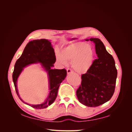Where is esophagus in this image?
<instances>
[{"label": "esophagus", "instance_id": "1", "mask_svg": "<svg viewBox=\"0 0 132 132\" xmlns=\"http://www.w3.org/2000/svg\"><path fill=\"white\" fill-rule=\"evenodd\" d=\"M72 72H73V71L71 70V69H70V68H67V73L68 74H69L72 73Z\"/></svg>", "mask_w": 132, "mask_h": 132}]
</instances>
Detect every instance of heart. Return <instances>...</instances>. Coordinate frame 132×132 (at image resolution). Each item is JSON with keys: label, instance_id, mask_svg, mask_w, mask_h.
I'll list each match as a JSON object with an SVG mask.
<instances>
[{"label": "heart", "instance_id": "heart-1", "mask_svg": "<svg viewBox=\"0 0 132 132\" xmlns=\"http://www.w3.org/2000/svg\"><path fill=\"white\" fill-rule=\"evenodd\" d=\"M61 55L57 54V60L62 65H67L71 61L73 70L79 73H86L91 68L94 59L93 47L84 42H75L64 48Z\"/></svg>", "mask_w": 132, "mask_h": 132}]
</instances>
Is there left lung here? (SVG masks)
I'll use <instances>...</instances> for the list:
<instances>
[{
  "mask_svg": "<svg viewBox=\"0 0 132 132\" xmlns=\"http://www.w3.org/2000/svg\"><path fill=\"white\" fill-rule=\"evenodd\" d=\"M95 44L96 59L89 71L81 75V84L77 90L79 102L88 107H96L109 101L116 87L117 70L113 57L99 38L86 39Z\"/></svg>",
  "mask_w": 132,
  "mask_h": 132,
  "instance_id": "1",
  "label": "left lung"
}]
</instances>
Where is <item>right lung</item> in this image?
<instances>
[{"mask_svg":"<svg viewBox=\"0 0 132 132\" xmlns=\"http://www.w3.org/2000/svg\"><path fill=\"white\" fill-rule=\"evenodd\" d=\"M56 60L54 49L50 41L45 39H36L30 41L27 44L21 57L16 60L13 73V81L15 91L20 100L23 103L36 109L47 108L54 102L56 98L58 89L61 82L66 77L65 69L51 68ZM40 63L47 72L50 81V95L46 101L38 105H30L24 102L20 98L17 88V80L23 68L30 64Z\"/></svg>","mask_w":132,"mask_h":132,"instance_id":"add662e5","label":"right lung"}]
</instances>
